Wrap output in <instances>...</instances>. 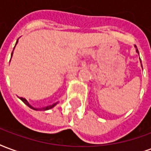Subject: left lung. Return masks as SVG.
I'll return each instance as SVG.
<instances>
[{
    "mask_svg": "<svg viewBox=\"0 0 151 151\" xmlns=\"http://www.w3.org/2000/svg\"><path fill=\"white\" fill-rule=\"evenodd\" d=\"M134 47H135V48H136V52L139 54V52H138V50H137V47H136V46H134ZM140 60H141V59H140Z\"/></svg>",
    "mask_w": 151,
    "mask_h": 151,
    "instance_id": "left-lung-1",
    "label": "left lung"
}]
</instances>
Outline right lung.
<instances>
[{"instance_id": "right-lung-1", "label": "right lung", "mask_w": 151, "mask_h": 151, "mask_svg": "<svg viewBox=\"0 0 151 151\" xmlns=\"http://www.w3.org/2000/svg\"><path fill=\"white\" fill-rule=\"evenodd\" d=\"M17 42H16V45H17ZM16 45H15V46H16ZM13 52H14V50H13ZM13 52H12V55H13ZM12 55H11V58H12ZM20 99H21V100H22V101L23 102H24V103H25V104H26L27 106H28V107H29L30 109H35V110H43V111L48 110V109H52L53 107H55L56 104H57V103H58V102H57V103H55V104H51V105H49V106H46V107L42 108V109H35V108H34L33 106H31V105L29 104V102L26 101L25 98H23V97H20Z\"/></svg>"}]
</instances>
